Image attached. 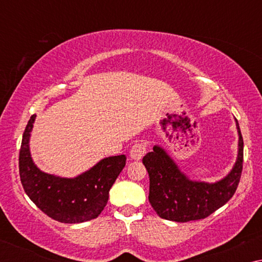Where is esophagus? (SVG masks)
I'll return each mask as SVG.
<instances>
[{
  "instance_id": "obj_1",
  "label": "esophagus",
  "mask_w": 262,
  "mask_h": 262,
  "mask_svg": "<svg viewBox=\"0 0 262 262\" xmlns=\"http://www.w3.org/2000/svg\"><path fill=\"white\" fill-rule=\"evenodd\" d=\"M147 152V145L145 143H135L130 149V158L135 161H140Z\"/></svg>"
}]
</instances>
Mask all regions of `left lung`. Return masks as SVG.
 Returning <instances> with one entry per match:
<instances>
[{"label":"left lung","instance_id":"left-lung-1","mask_svg":"<svg viewBox=\"0 0 262 262\" xmlns=\"http://www.w3.org/2000/svg\"><path fill=\"white\" fill-rule=\"evenodd\" d=\"M238 130V156L227 177L214 184L188 179L173 159L159 145L142 159L150 179L149 202L159 217L167 221L202 220L224 206L233 196L243 171L244 142Z\"/></svg>","mask_w":262,"mask_h":262}]
</instances>
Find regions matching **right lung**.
Listing matches in <instances>:
<instances>
[{
  "instance_id": "obj_1",
  "label": "right lung",
  "mask_w": 262,
  "mask_h": 262,
  "mask_svg": "<svg viewBox=\"0 0 262 262\" xmlns=\"http://www.w3.org/2000/svg\"><path fill=\"white\" fill-rule=\"evenodd\" d=\"M37 115L26 125L19 151V176L28 196L42 212L61 223H82L98 217L108 200V192L122 168L125 155L101 159L75 178L45 173L33 163L30 136Z\"/></svg>"
}]
</instances>
